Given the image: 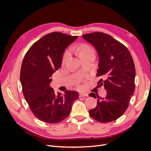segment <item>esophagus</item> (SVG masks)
Listing matches in <instances>:
<instances>
[{
	"label": "esophagus",
	"mask_w": 151,
	"mask_h": 151,
	"mask_svg": "<svg viewBox=\"0 0 151 151\" xmlns=\"http://www.w3.org/2000/svg\"><path fill=\"white\" fill-rule=\"evenodd\" d=\"M88 94H86V93H80L79 94V97L80 98H82V97H86V96H88Z\"/></svg>",
	"instance_id": "esophagus-1"
}]
</instances>
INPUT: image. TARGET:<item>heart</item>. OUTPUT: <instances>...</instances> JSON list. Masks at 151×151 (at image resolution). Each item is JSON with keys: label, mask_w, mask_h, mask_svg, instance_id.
<instances>
[{"label": "heart", "mask_w": 151, "mask_h": 151, "mask_svg": "<svg viewBox=\"0 0 151 151\" xmlns=\"http://www.w3.org/2000/svg\"><path fill=\"white\" fill-rule=\"evenodd\" d=\"M92 52H94V50L92 47H90L88 45L83 44V45H81L79 47V53L80 57L81 55H83L92 53ZM69 55H70V52L68 51V50H67V51L65 52L64 55H63V62H65V60L68 58V57L69 56Z\"/></svg>", "instance_id": "1"}]
</instances>
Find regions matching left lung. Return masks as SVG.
Segmentation results:
<instances>
[{"instance_id": "8db88e82", "label": "left lung", "mask_w": 151, "mask_h": 151, "mask_svg": "<svg viewBox=\"0 0 151 151\" xmlns=\"http://www.w3.org/2000/svg\"><path fill=\"white\" fill-rule=\"evenodd\" d=\"M83 37L92 44L99 55L96 76H103L98 83L104 86L107 94L98 98L97 106L89 111L99 122L115 121L125 112L135 91V68L129 50L124 45L101 32L86 34ZM89 96L96 98L91 93Z\"/></svg>"}]
</instances>
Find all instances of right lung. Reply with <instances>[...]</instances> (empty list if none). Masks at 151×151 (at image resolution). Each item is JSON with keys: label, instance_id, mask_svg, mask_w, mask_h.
I'll return each mask as SVG.
<instances>
[{"label": "right lung", "instance_id": "obj_1", "mask_svg": "<svg viewBox=\"0 0 151 151\" xmlns=\"http://www.w3.org/2000/svg\"><path fill=\"white\" fill-rule=\"evenodd\" d=\"M77 37L52 32L36 42L24 57L20 72L22 93L33 115L43 122L65 120L79 98L77 91L56 94L50 87L52 76L62 64L63 52Z\"/></svg>", "mask_w": 151, "mask_h": 151}]
</instances>
